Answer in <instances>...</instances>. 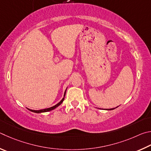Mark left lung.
Instances as JSON below:
<instances>
[{"mask_svg":"<svg viewBox=\"0 0 151 151\" xmlns=\"http://www.w3.org/2000/svg\"><path fill=\"white\" fill-rule=\"evenodd\" d=\"M113 109H109V110H113Z\"/></svg>","mask_w":151,"mask_h":151,"instance_id":"1","label":"left lung"}]
</instances>
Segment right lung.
Wrapping results in <instances>:
<instances>
[{
	"label": "right lung",
	"mask_w": 151,
	"mask_h": 151,
	"mask_svg": "<svg viewBox=\"0 0 151 151\" xmlns=\"http://www.w3.org/2000/svg\"><path fill=\"white\" fill-rule=\"evenodd\" d=\"M65 93H64V97H65ZM63 100H64V97H63V98L61 100V101L58 103V104H56L55 105H54V106H53V107H50V108H47V109H41V110H32V109H28V110H30V111H32V112H34V113H44V112H47V111H52V110H53V109H54L55 108H56L57 107H58L59 106V105L62 104V103L63 102Z\"/></svg>",
	"instance_id": "add662e5"
}]
</instances>
